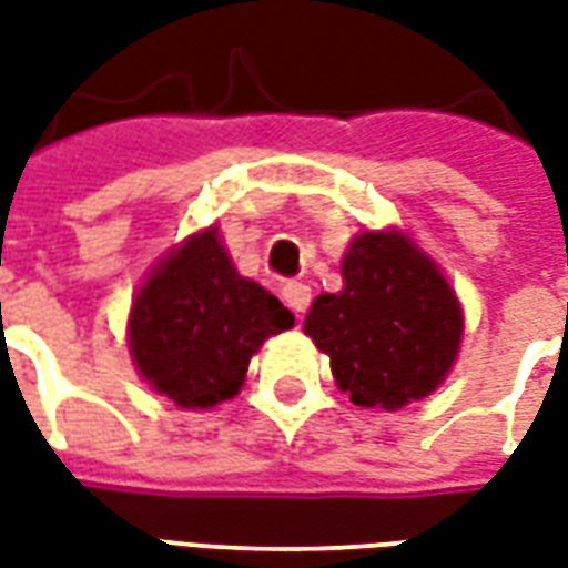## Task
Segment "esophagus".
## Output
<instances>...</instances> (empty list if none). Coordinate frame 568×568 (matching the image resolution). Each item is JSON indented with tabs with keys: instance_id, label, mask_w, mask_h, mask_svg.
I'll use <instances>...</instances> for the list:
<instances>
[{
	"instance_id": "34e87169",
	"label": "esophagus",
	"mask_w": 568,
	"mask_h": 568,
	"mask_svg": "<svg viewBox=\"0 0 568 568\" xmlns=\"http://www.w3.org/2000/svg\"><path fill=\"white\" fill-rule=\"evenodd\" d=\"M283 301H285V307L292 310L297 320H304V313H307L310 307V288L304 283H285Z\"/></svg>"
}]
</instances>
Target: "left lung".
Returning <instances> with one entry per match:
<instances>
[{"label":"left lung","mask_w":568,"mask_h":568,"mask_svg":"<svg viewBox=\"0 0 568 568\" xmlns=\"http://www.w3.org/2000/svg\"><path fill=\"white\" fill-rule=\"evenodd\" d=\"M341 273L344 288L313 301L304 332L349 402L398 410L435 393L463 341V307L438 264L402 231H365Z\"/></svg>","instance_id":"left-lung-1"}]
</instances>
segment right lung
Segmentation results:
<instances>
[{
    "label": "right lung",
    "mask_w": 568,
    "mask_h": 568,
    "mask_svg": "<svg viewBox=\"0 0 568 568\" xmlns=\"http://www.w3.org/2000/svg\"><path fill=\"white\" fill-rule=\"evenodd\" d=\"M292 325L280 297L236 273L219 227H206L158 261L133 297L130 356L154 393L206 410L234 398L248 358Z\"/></svg>",
    "instance_id": "right-lung-1"
}]
</instances>
